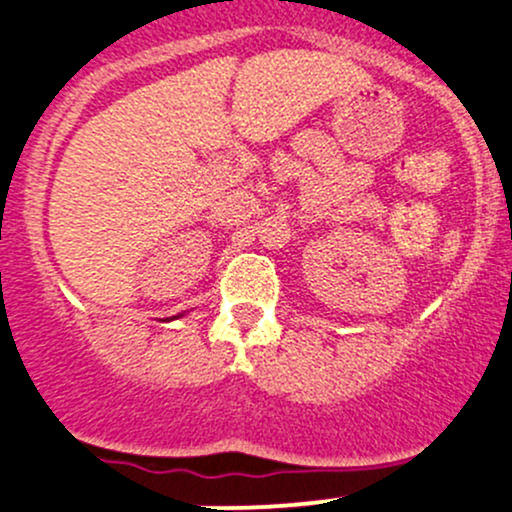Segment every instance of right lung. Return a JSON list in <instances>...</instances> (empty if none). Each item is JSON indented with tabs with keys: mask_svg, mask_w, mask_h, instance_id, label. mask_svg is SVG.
Returning a JSON list of instances; mask_svg holds the SVG:
<instances>
[{
	"mask_svg": "<svg viewBox=\"0 0 512 512\" xmlns=\"http://www.w3.org/2000/svg\"><path fill=\"white\" fill-rule=\"evenodd\" d=\"M184 316V313H179V316H172V318H167V320H174V318H182Z\"/></svg>",
	"mask_w": 512,
	"mask_h": 512,
	"instance_id": "right-lung-1",
	"label": "right lung"
}]
</instances>
